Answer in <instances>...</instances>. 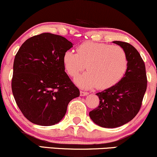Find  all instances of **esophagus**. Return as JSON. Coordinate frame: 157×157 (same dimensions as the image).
Listing matches in <instances>:
<instances>
[{
  "label": "esophagus",
  "mask_w": 157,
  "mask_h": 157,
  "mask_svg": "<svg viewBox=\"0 0 157 157\" xmlns=\"http://www.w3.org/2000/svg\"><path fill=\"white\" fill-rule=\"evenodd\" d=\"M80 94L81 97H85V96H87V95H88V92L82 91V90H81V91L80 92Z\"/></svg>",
  "instance_id": "esophagus-1"
}]
</instances>
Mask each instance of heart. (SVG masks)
<instances>
[{
    "instance_id": "1",
    "label": "heart",
    "mask_w": 157,
    "mask_h": 157,
    "mask_svg": "<svg viewBox=\"0 0 157 157\" xmlns=\"http://www.w3.org/2000/svg\"><path fill=\"white\" fill-rule=\"evenodd\" d=\"M77 52L66 51L63 64L71 77L77 76L86 65L88 71L75 79V84L81 88L97 86L100 90L108 89L118 84L127 71V56L120 46L88 41L79 45Z\"/></svg>"
}]
</instances>
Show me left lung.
I'll return each instance as SVG.
<instances>
[{
	"label": "left lung",
	"mask_w": 157,
	"mask_h": 157,
	"mask_svg": "<svg viewBox=\"0 0 157 157\" xmlns=\"http://www.w3.org/2000/svg\"><path fill=\"white\" fill-rule=\"evenodd\" d=\"M113 42L125 50L128 68L118 84L96 94L99 105L90 111L89 116L96 124L105 128L118 127L132 120L140 109L147 88L145 63L138 51L127 42Z\"/></svg>",
	"instance_id": "left-lung-1"
}]
</instances>
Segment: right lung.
<instances>
[{
  "label": "right lung",
  "mask_w": 157,
  "mask_h": 157,
  "mask_svg": "<svg viewBox=\"0 0 157 157\" xmlns=\"http://www.w3.org/2000/svg\"><path fill=\"white\" fill-rule=\"evenodd\" d=\"M73 47L61 36L43 33L27 39L16 54L12 89L28 121L52 126L62 120L80 90L65 72L63 56Z\"/></svg>",
  "instance_id": "right-lung-1"
}]
</instances>
